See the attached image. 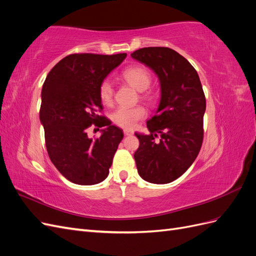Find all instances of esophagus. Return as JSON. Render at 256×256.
Returning <instances> with one entry per match:
<instances>
[{"mask_svg": "<svg viewBox=\"0 0 256 256\" xmlns=\"http://www.w3.org/2000/svg\"><path fill=\"white\" fill-rule=\"evenodd\" d=\"M124 134H125L126 136H131V134H132V131H131V130H128V129H124Z\"/></svg>", "mask_w": 256, "mask_h": 256, "instance_id": "esophagus-1", "label": "esophagus"}]
</instances>
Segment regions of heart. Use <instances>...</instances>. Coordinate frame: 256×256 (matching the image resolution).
<instances>
[{
  "instance_id": "1",
  "label": "heart",
  "mask_w": 256,
  "mask_h": 256,
  "mask_svg": "<svg viewBox=\"0 0 256 256\" xmlns=\"http://www.w3.org/2000/svg\"><path fill=\"white\" fill-rule=\"evenodd\" d=\"M122 76L127 82H129L134 88L143 92L150 88L152 82V76L146 68L143 66H131L125 69L122 72ZM114 96V88L113 83L109 79H104L99 86V97L102 99V104L110 106L113 102ZM144 98L150 100V94H144ZM146 111L143 106H120L112 113V120L122 128L132 129L138 120L144 118Z\"/></svg>"
}]
</instances>
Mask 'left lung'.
<instances>
[{
  "mask_svg": "<svg viewBox=\"0 0 256 256\" xmlns=\"http://www.w3.org/2000/svg\"><path fill=\"white\" fill-rule=\"evenodd\" d=\"M131 58L157 74L161 90L156 114L146 122L150 134L136 132L140 142L134 152L138 173L152 184L172 182L191 166L203 143L202 84L196 69L173 49L142 48Z\"/></svg>",
  "mask_w": 256,
  "mask_h": 256,
  "instance_id": "obj_1",
  "label": "left lung"
}]
</instances>
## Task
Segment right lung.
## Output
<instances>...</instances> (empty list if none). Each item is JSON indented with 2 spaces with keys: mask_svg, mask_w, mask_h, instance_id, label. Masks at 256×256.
<instances>
[{
  "mask_svg": "<svg viewBox=\"0 0 256 256\" xmlns=\"http://www.w3.org/2000/svg\"><path fill=\"white\" fill-rule=\"evenodd\" d=\"M126 56V53L70 54L44 80L40 118L46 146L52 164L74 184H96L109 175L124 134L110 120L97 114L102 110L99 86ZM92 124L104 127L97 139L87 136Z\"/></svg>",
  "mask_w": 256,
  "mask_h": 256,
  "instance_id": "obj_1",
  "label": "right lung"
}]
</instances>
